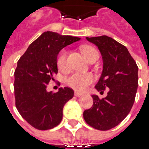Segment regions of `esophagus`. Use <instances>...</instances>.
I'll use <instances>...</instances> for the list:
<instances>
[{
    "mask_svg": "<svg viewBox=\"0 0 149 149\" xmlns=\"http://www.w3.org/2000/svg\"><path fill=\"white\" fill-rule=\"evenodd\" d=\"M75 96L77 97H81L83 96V93H79V92H75Z\"/></svg>",
    "mask_w": 149,
    "mask_h": 149,
    "instance_id": "obj_1",
    "label": "esophagus"
}]
</instances>
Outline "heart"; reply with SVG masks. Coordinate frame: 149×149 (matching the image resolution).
<instances>
[{
    "label": "heart",
    "instance_id": "heart-1",
    "mask_svg": "<svg viewBox=\"0 0 149 149\" xmlns=\"http://www.w3.org/2000/svg\"><path fill=\"white\" fill-rule=\"evenodd\" d=\"M81 49L86 60H88V58L93 53L97 52L96 49L90 46H82ZM66 58H67L66 51L65 50L61 51L56 59V64H57V67L59 69H61L62 71H65L67 68V59ZM93 81L94 76L92 73L75 72L66 79V84L75 90L84 91L89 84L93 82Z\"/></svg>",
    "mask_w": 149,
    "mask_h": 149
}]
</instances>
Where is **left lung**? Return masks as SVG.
<instances>
[{
    "instance_id": "1",
    "label": "left lung",
    "mask_w": 149,
    "mask_h": 149,
    "mask_svg": "<svg viewBox=\"0 0 149 149\" xmlns=\"http://www.w3.org/2000/svg\"><path fill=\"white\" fill-rule=\"evenodd\" d=\"M98 47L103 59V70L95 86L108 95L100 100L92 95L93 104L83 113L88 125L98 130H109L128 116L138 88V67L128 49L108 36L86 37Z\"/></svg>"
}]
</instances>
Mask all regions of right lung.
<instances>
[{
	"mask_svg": "<svg viewBox=\"0 0 149 149\" xmlns=\"http://www.w3.org/2000/svg\"><path fill=\"white\" fill-rule=\"evenodd\" d=\"M81 38L47 31L29 46L14 72L16 106L21 116L39 130L53 128L61 122L63 108L74 96L70 88L48 92L58 68L56 59L63 48Z\"/></svg>",
	"mask_w": 149,
	"mask_h": 149,
	"instance_id": "right-lung-1",
	"label": "right lung"
}]
</instances>
